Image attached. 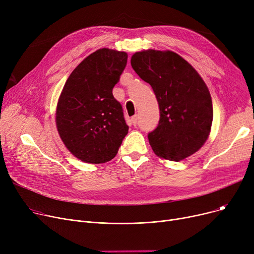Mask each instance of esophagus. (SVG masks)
<instances>
[{
	"label": "esophagus",
	"mask_w": 254,
	"mask_h": 254,
	"mask_svg": "<svg viewBox=\"0 0 254 254\" xmlns=\"http://www.w3.org/2000/svg\"><path fill=\"white\" fill-rule=\"evenodd\" d=\"M130 123H131V125L132 126H137V123H138V116L137 115H135V116H132L131 118H130Z\"/></svg>",
	"instance_id": "esophagus-1"
}]
</instances>
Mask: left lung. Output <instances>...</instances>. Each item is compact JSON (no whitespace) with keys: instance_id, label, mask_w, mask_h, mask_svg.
Returning <instances> with one entry per match:
<instances>
[{"instance_id":"left-lung-1","label":"left lung","mask_w":254,"mask_h":254,"mask_svg":"<svg viewBox=\"0 0 254 254\" xmlns=\"http://www.w3.org/2000/svg\"><path fill=\"white\" fill-rule=\"evenodd\" d=\"M130 64L151 85L159 106V123L148 140L161 158L179 162L202 148L209 138L213 107L210 91L193 66L171 50L146 49Z\"/></svg>"}]
</instances>
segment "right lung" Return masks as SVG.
<instances>
[{"label":"right lung","mask_w":254,"mask_h":254,"mask_svg":"<svg viewBox=\"0 0 254 254\" xmlns=\"http://www.w3.org/2000/svg\"><path fill=\"white\" fill-rule=\"evenodd\" d=\"M127 61L125 51L98 49L76 66L61 92L56 110L59 135L84 163L111 161L127 134L123 107L112 95Z\"/></svg>","instance_id":"obj_1"}]
</instances>
